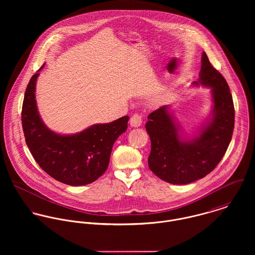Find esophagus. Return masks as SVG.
<instances>
[{"instance_id": "34e87169", "label": "esophagus", "mask_w": 255, "mask_h": 255, "mask_svg": "<svg viewBox=\"0 0 255 255\" xmlns=\"http://www.w3.org/2000/svg\"><path fill=\"white\" fill-rule=\"evenodd\" d=\"M129 124L132 128H138L141 126L142 124V119L141 116L139 114H134L133 116H131L130 120H129Z\"/></svg>"}]
</instances>
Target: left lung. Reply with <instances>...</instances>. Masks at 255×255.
I'll return each instance as SVG.
<instances>
[{
  "mask_svg": "<svg viewBox=\"0 0 255 255\" xmlns=\"http://www.w3.org/2000/svg\"><path fill=\"white\" fill-rule=\"evenodd\" d=\"M192 84L210 87L213 102L211 116L197 135L191 139L182 135L169 106L152 112L145 125L151 140L148 166L158 178L174 184H187L211 173L225 155L234 131L235 108L229 85L205 52L199 78Z\"/></svg>",
  "mask_w": 255,
  "mask_h": 255,
  "instance_id": "left-lung-1",
  "label": "left lung"
}]
</instances>
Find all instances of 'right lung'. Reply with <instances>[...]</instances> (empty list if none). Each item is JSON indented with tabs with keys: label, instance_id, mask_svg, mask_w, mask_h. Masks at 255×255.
<instances>
[{
	"label": "right lung",
	"instance_id": "1",
	"mask_svg": "<svg viewBox=\"0 0 255 255\" xmlns=\"http://www.w3.org/2000/svg\"><path fill=\"white\" fill-rule=\"evenodd\" d=\"M38 72L26 87L21 112L25 142L33 158L43 171L59 182L73 186L95 182L107 170L112 148L127 130L128 116L108 124L93 125L74 134L56 133L46 127L38 113Z\"/></svg>",
	"mask_w": 255,
	"mask_h": 255
}]
</instances>
